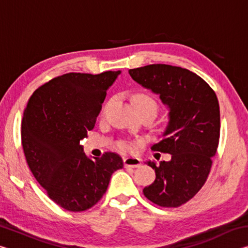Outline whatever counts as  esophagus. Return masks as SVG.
<instances>
[{
  "label": "esophagus",
  "instance_id": "obj_1",
  "mask_svg": "<svg viewBox=\"0 0 248 248\" xmlns=\"http://www.w3.org/2000/svg\"><path fill=\"white\" fill-rule=\"evenodd\" d=\"M124 167H131V169H137L141 165V159L138 157H124Z\"/></svg>",
  "mask_w": 248,
  "mask_h": 248
}]
</instances>
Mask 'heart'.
Segmentation results:
<instances>
[{
	"instance_id": "obj_1",
	"label": "heart",
	"mask_w": 248,
	"mask_h": 248,
	"mask_svg": "<svg viewBox=\"0 0 248 248\" xmlns=\"http://www.w3.org/2000/svg\"><path fill=\"white\" fill-rule=\"evenodd\" d=\"M133 105L138 112L149 111V112H151V114H153L155 117L158 111V104L156 100H155L152 96L144 94V93H139L134 96ZM104 111H105V108L103 109V114H104ZM117 145H118L119 150L124 151V152H128V151H131V149H132L131 142H129L127 140L119 141Z\"/></svg>"
}]
</instances>
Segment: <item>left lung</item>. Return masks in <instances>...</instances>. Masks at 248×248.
Returning a JSON list of instances; mask_svg holds the SVG:
<instances>
[{
  "instance_id": "obj_1",
  "label": "left lung",
  "mask_w": 248,
  "mask_h": 248,
  "mask_svg": "<svg viewBox=\"0 0 248 248\" xmlns=\"http://www.w3.org/2000/svg\"><path fill=\"white\" fill-rule=\"evenodd\" d=\"M129 74L170 108L163 139L151 149L171 158L159 165L146 162L156 177L143 194L159 207H179L201 189L211 170L220 139L217 95L199 75L179 66L150 64L129 70Z\"/></svg>"
}]
</instances>
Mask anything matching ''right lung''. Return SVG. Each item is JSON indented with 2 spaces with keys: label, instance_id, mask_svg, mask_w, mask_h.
I'll use <instances>...</instances> for the list:
<instances>
[{
  "label": "right lung",
  "instance_id": "obj_1",
  "mask_svg": "<svg viewBox=\"0 0 248 248\" xmlns=\"http://www.w3.org/2000/svg\"><path fill=\"white\" fill-rule=\"evenodd\" d=\"M120 71L68 73L52 78L29 98L22 120L27 164L48 197L68 211H85L102 199L118 154L91 159L79 141L94 128L107 90Z\"/></svg>",
  "mask_w": 248,
  "mask_h": 248
}]
</instances>
